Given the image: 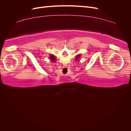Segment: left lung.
<instances>
[{"label":"left lung","instance_id":"8db88e82","mask_svg":"<svg viewBox=\"0 0 131 131\" xmlns=\"http://www.w3.org/2000/svg\"><path fill=\"white\" fill-rule=\"evenodd\" d=\"M80 54H78V55H77V57H76L77 58H76V59H76V60H77V61H78V59H79V58H80Z\"/></svg>","mask_w":131,"mask_h":131}]
</instances>
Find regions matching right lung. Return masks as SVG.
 Returning <instances> with one entry per match:
<instances>
[{
  "label": "right lung",
  "mask_w": 131,
  "mask_h": 131,
  "mask_svg": "<svg viewBox=\"0 0 131 131\" xmlns=\"http://www.w3.org/2000/svg\"><path fill=\"white\" fill-rule=\"evenodd\" d=\"M49 58H50V59L51 60V61H52V62L56 61V58H55V57L54 56V55H53V54L50 55Z\"/></svg>",
  "instance_id": "obj_1"
}]
</instances>
